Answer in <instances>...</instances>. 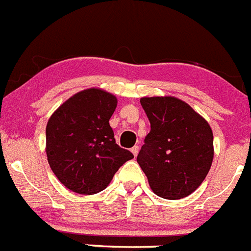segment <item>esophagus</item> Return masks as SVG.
<instances>
[{"label":"esophagus","instance_id":"esophagus-1","mask_svg":"<svg viewBox=\"0 0 251 251\" xmlns=\"http://www.w3.org/2000/svg\"><path fill=\"white\" fill-rule=\"evenodd\" d=\"M130 151H131V153H133L134 156H136L139 153V146L138 145H135V146H133V148L130 149Z\"/></svg>","mask_w":251,"mask_h":251}]
</instances>
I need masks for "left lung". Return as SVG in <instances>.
I'll list each match as a JSON object with an SVG mask.
<instances>
[{
	"label": "left lung",
	"mask_w": 251,
	"mask_h": 251,
	"mask_svg": "<svg viewBox=\"0 0 251 251\" xmlns=\"http://www.w3.org/2000/svg\"><path fill=\"white\" fill-rule=\"evenodd\" d=\"M151 130L136 161L158 197L178 200L200 187L213 160V134L207 121L175 96L141 98Z\"/></svg>",
	"instance_id": "obj_1"
}]
</instances>
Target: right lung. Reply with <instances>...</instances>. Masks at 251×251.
<instances>
[{
    "label": "right lung",
    "mask_w": 251,
    "mask_h": 251,
    "mask_svg": "<svg viewBox=\"0 0 251 251\" xmlns=\"http://www.w3.org/2000/svg\"><path fill=\"white\" fill-rule=\"evenodd\" d=\"M117 98L89 88L64 101L49 118L46 155L59 182L78 194L106 189L118 168L134 157L116 144L110 118Z\"/></svg>",
    "instance_id": "1"
}]
</instances>
